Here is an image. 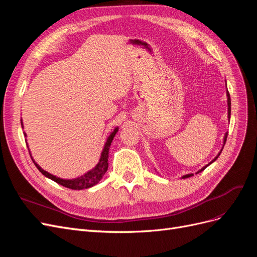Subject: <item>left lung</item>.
I'll return each mask as SVG.
<instances>
[{
	"label": "left lung",
	"instance_id": "1",
	"mask_svg": "<svg viewBox=\"0 0 257 257\" xmlns=\"http://www.w3.org/2000/svg\"><path fill=\"white\" fill-rule=\"evenodd\" d=\"M226 96H227V113H228V115H227V118H228V121H229V119H230V96H229V93H228V90L226 91ZM226 138H227V133H225V135H224V138H223V148H224V145H225V143H226ZM221 152H222V149H221V151L219 152V153H217V155H216V157L211 161V162H210V163H208V164L206 165V166H204L203 168H200L199 170H198V172L196 173V174H198V173H200V172H203V170L204 169H206L210 164H212V163L217 159V158H219V155L221 154ZM193 176V174H188V175H184L183 177H182V179H185V178H189V177H192Z\"/></svg>",
	"mask_w": 257,
	"mask_h": 257
}]
</instances>
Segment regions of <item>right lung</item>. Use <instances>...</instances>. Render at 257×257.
<instances>
[{
	"label": "right lung",
	"instance_id": "1",
	"mask_svg": "<svg viewBox=\"0 0 257 257\" xmlns=\"http://www.w3.org/2000/svg\"><path fill=\"white\" fill-rule=\"evenodd\" d=\"M21 126L23 127V124H22V120H21ZM119 131V127L116 126L114 127V130L111 132L110 135L108 136L107 141L104 145V148H103V151L102 153H100V158H99V161L97 164L95 165L94 168H92L91 170H89L88 173H85L84 175L80 176V177H77V178H74V179H62V178H59L57 176H53L51 174H49L48 172H46V170H44L40 165L37 164V163H35V161L33 160L32 158V161L35 164V166L37 167V169L40 170V172L45 176L47 177L49 179H51L52 181L57 182L61 185L65 186V188H68V189H72V190H83V189H89V188H92V186H94L95 184H97L100 179L103 178V176L105 175V173L107 172L108 169V154H109V147L112 143V139L113 137L115 136L116 132ZM25 136L27 137V134L25 133ZM27 143V141H26ZM29 148V147H28ZM30 151V150H29ZM31 154V152H30Z\"/></svg>",
	"mask_w": 257,
	"mask_h": 257
}]
</instances>
